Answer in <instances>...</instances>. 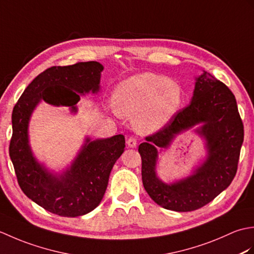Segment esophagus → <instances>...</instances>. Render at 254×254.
Segmentation results:
<instances>
[{"label":"esophagus","mask_w":254,"mask_h":254,"mask_svg":"<svg viewBox=\"0 0 254 254\" xmlns=\"http://www.w3.org/2000/svg\"><path fill=\"white\" fill-rule=\"evenodd\" d=\"M136 145H137V142H136V138H135V137L131 136L130 138L127 139V146H128V147L134 148V147H136Z\"/></svg>","instance_id":"obj_1"}]
</instances>
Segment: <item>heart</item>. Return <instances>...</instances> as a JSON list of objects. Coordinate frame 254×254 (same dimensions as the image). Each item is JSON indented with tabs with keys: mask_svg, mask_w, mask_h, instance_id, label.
Wrapping results in <instances>:
<instances>
[{
	"mask_svg": "<svg viewBox=\"0 0 254 254\" xmlns=\"http://www.w3.org/2000/svg\"><path fill=\"white\" fill-rule=\"evenodd\" d=\"M179 84L153 73L133 75L115 91L116 111L134 116V128L141 134L161 130L179 110L182 102Z\"/></svg>",
	"mask_w": 254,
	"mask_h": 254,
	"instance_id": "b5f03b06",
	"label": "heart"
}]
</instances>
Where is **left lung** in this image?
I'll list each match as a JSON object with an SVG mask.
<instances>
[{"instance_id": "8db88e82", "label": "left lung", "mask_w": 254, "mask_h": 254, "mask_svg": "<svg viewBox=\"0 0 254 254\" xmlns=\"http://www.w3.org/2000/svg\"><path fill=\"white\" fill-rule=\"evenodd\" d=\"M199 123L202 127L197 131L207 139V160L192 176L166 185L155 175L157 148L168 147L177 133ZM244 136V123L234 94L224 83L204 72L196 78L190 104L139 144L145 190L166 209L191 212L203 207L234 180Z\"/></svg>"}]
</instances>
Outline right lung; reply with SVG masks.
<instances>
[{
  "label": "right lung",
  "instance_id": "1",
  "mask_svg": "<svg viewBox=\"0 0 254 254\" xmlns=\"http://www.w3.org/2000/svg\"><path fill=\"white\" fill-rule=\"evenodd\" d=\"M102 69L95 61L47 68L27 86L13 109L9 157L18 185L31 201L59 216H82L98 206L112 167L124 152L126 139L122 134L96 141L86 138L72 166L62 175H52L32 156L29 119L41 100L71 107L76 112L79 94L99 90Z\"/></svg>",
  "mask_w": 254,
  "mask_h": 254
}]
</instances>
